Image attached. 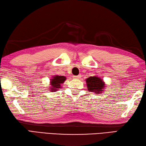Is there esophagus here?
<instances>
[{"instance_id": "1", "label": "esophagus", "mask_w": 146, "mask_h": 146, "mask_svg": "<svg viewBox=\"0 0 146 146\" xmlns=\"http://www.w3.org/2000/svg\"><path fill=\"white\" fill-rule=\"evenodd\" d=\"M80 78H81V75H79L78 76H73V78L75 79H80Z\"/></svg>"}]
</instances>
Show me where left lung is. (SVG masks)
Wrapping results in <instances>:
<instances>
[{
    "label": "left lung",
    "mask_w": 146,
    "mask_h": 146,
    "mask_svg": "<svg viewBox=\"0 0 146 146\" xmlns=\"http://www.w3.org/2000/svg\"><path fill=\"white\" fill-rule=\"evenodd\" d=\"M86 85L89 92L95 94H101L105 88V82L100 77L97 76H90L86 80Z\"/></svg>",
    "instance_id": "left-lung-1"
}]
</instances>
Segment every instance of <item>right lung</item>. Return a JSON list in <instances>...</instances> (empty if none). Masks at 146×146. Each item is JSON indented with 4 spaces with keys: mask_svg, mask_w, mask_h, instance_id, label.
Returning a JSON list of instances; mask_svg holds the SVG:
<instances>
[{
    "mask_svg": "<svg viewBox=\"0 0 146 146\" xmlns=\"http://www.w3.org/2000/svg\"><path fill=\"white\" fill-rule=\"evenodd\" d=\"M66 79V78L64 76H54L52 77V78L51 79V87H49V89H50V91H51V92L58 90V89L61 88V85L63 84Z\"/></svg>",
    "mask_w": 146,
    "mask_h": 146,
    "instance_id": "add662e5",
    "label": "right lung"
}]
</instances>
